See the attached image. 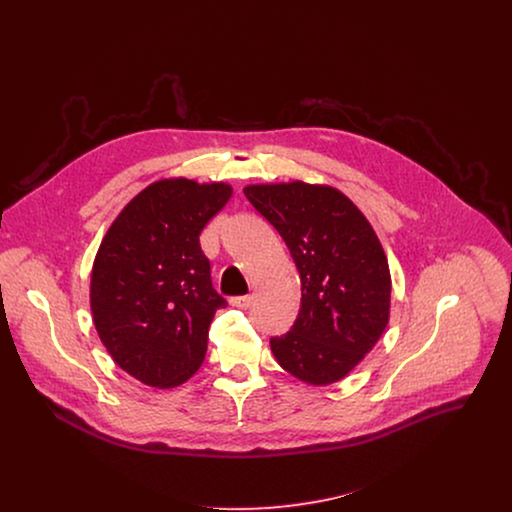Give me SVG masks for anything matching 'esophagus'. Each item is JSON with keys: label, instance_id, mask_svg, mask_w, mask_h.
<instances>
[{"label": "esophagus", "instance_id": "esophagus-1", "mask_svg": "<svg viewBox=\"0 0 512 512\" xmlns=\"http://www.w3.org/2000/svg\"><path fill=\"white\" fill-rule=\"evenodd\" d=\"M252 295H238V297H232L230 299V305H234V307H238V309H246V307H250L252 305Z\"/></svg>", "mask_w": 512, "mask_h": 512}]
</instances>
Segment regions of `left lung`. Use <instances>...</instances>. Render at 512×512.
Wrapping results in <instances>:
<instances>
[{"label": "left lung", "instance_id": "1", "mask_svg": "<svg viewBox=\"0 0 512 512\" xmlns=\"http://www.w3.org/2000/svg\"><path fill=\"white\" fill-rule=\"evenodd\" d=\"M244 195L284 238L301 280L292 329L270 339L276 361L313 386L345 378L388 325L392 284L378 236L327 185H248Z\"/></svg>", "mask_w": 512, "mask_h": 512}]
</instances>
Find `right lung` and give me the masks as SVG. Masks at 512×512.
Here are the masks:
<instances>
[{
  "instance_id": "right-lung-1",
  "label": "right lung",
  "mask_w": 512,
  "mask_h": 512,
  "mask_svg": "<svg viewBox=\"0 0 512 512\" xmlns=\"http://www.w3.org/2000/svg\"><path fill=\"white\" fill-rule=\"evenodd\" d=\"M230 195L226 183L157 181L124 207L98 248L96 331L114 363L147 386H177L203 365L226 299L213 288L199 236Z\"/></svg>"
}]
</instances>
